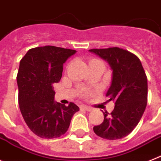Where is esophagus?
Returning a JSON list of instances; mask_svg holds the SVG:
<instances>
[{
  "mask_svg": "<svg viewBox=\"0 0 161 161\" xmlns=\"http://www.w3.org/2000/svg\"><path fill=\"white\" fill-rule=\"evenodd\" d=\"M81 108H84L85 110H86V111H88V112H90V111H92V108L90 107V106H87V105H81Z\"/></svg>",
  "mask_w": 161,
  "mask_h": 161,
  "instance_id": "1",
  "label": "esophagus"
}]
</instances>
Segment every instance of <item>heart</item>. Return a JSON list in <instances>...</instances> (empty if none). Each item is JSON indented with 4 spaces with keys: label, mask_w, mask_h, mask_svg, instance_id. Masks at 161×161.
Instances as JSON below:
<instances>
[{
    "label": "heart",
    "mask_w": 161,
    "mask_h": 161,
    "mask_svg": "<svg viewBox=\"0 0 161 161\" xmlns=\"http://www.w3.org/2000/svg\"><path fill=\"white\" fill-rule=\"evenodd\" d=\"M96 62H102L100 61V60L96 59V58H92V59L90 61V62H89V66L91 64H93V63H96ZM89 95V93H87V92L84 93V95H85V96H86V95Z\"/></svg>",
    "instance_id": "obj_1"
}]
</instances>
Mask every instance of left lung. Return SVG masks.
I'll list each match as a JSON object with an SVG mask.
<instances>
[{"instance_id": "left-lung-1", "label": "left lung", "mask_w": 161, "mask_h": 161, "mask_svg": "<svg viewBox=\"0 0 161 161\" xmlns=\"http://www.w3.org/2000/svg\"><path fill=\"white\" fill-rule=\"evenodd\" d=\"M109 64L111 86L106 96L115 103L111 114L103 112V123L94 127L97 136L107 140L125 137L141 120L147 103V78L140 59L120 47L90 49Z\"/></svg>"}]
</instances>
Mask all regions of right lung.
<instances>
[{"label":"right lung","mask_w":161,"mask_h":161,"mask_svg":"<svg viewBox=\"0 0 161 161\" xmlns=\"http://www.w3.org/2000/svg\"><path fill=\"white\" fill-rule=\"evenodd\" d=\"M75 50L55 46L30 49L20 61L17 74L19 105L25 123L41 138L59 137L68 130L79 107L54 100L53 85L62 78L63 63Z\"/></svg>","instance_id":"right-lung-1"}]
</instances>
